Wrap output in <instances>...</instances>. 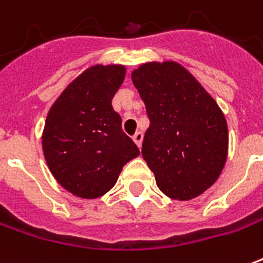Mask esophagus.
Returning a JSON list of instances; mask_svg holds the SVG:
<instances>
[{
	"label": "esophagus",
	"mask_w": 263,
	"mask_h": 263,
	"mask_svg": "<svg viewBox=\"0 0 263 263\" xmlns=\"http://www.w3.org/2000/svg\"><path fill=\"white\" fill-rule=\"evenodd\" d=\"M132 139L135 141V144L138 145V148H141V145H142V139H144V134L141 131L135 132V135L132 137Z\"/></svg>",
	"instance_id": "1"
}]
</instances>
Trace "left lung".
Segmentation results:
<instances>
[{"mask_svg":"<svg viewBox=\"0 0 263 263\" xmlns=\"http://www.w3.org/2000/svg\"><path fill=\"white\" fill-rule=\"evenodd\" d=\"M132 82L149 118L142 158L166 196L189 201L211 188L228 157L221 108L178 62H146Z\"/></svg>","mask_w":263,"mask_h":263,"instance_id":"1","label":"left lung"}]
</instances>
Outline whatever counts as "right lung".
<instances>
[{
  "instance_id": "right-lung-1",
  "label": "right lung",
  "mask_w": 263,
  "mask_h": 263,
  "mask_svg": "<svg viewBox=\"0 0 263 263\" xmlns=\"http://www.w3.org/2000/svg\"><path fill=\"white\" fill-rule=\"evenodd\" d=\"M124 78V65L88 68L64 89L47 115L42 134L45 161L61 186L80 198L106 194L122 166L139 155L112 108Z\"/></svg>"
}]
</instances>
